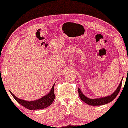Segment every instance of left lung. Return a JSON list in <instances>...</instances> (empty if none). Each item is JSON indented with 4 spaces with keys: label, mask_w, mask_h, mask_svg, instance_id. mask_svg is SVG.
<instances>
[{
    "label": "left lung",
    "mask_w": 128,
    "mask_h": 128,
    "mask_svg": "<svg viewBox=\"0 0 128 128\" xmlns=\"http://www.w3.org/2000/svg\"><path fill=\"white\" fill-rule=\"evenodd\" d=\"M122 80H123V78H122L121 81H120V84L116 88V89L114 92V93L112 94L109 95V96L103 97V98H88L86 96L83 94L80 88H78V93L79 96H80V99H81L83 102H86V104H89L90 106H102L104 105L107 103H109L111 102L117 96L119 92H120V88H121Z\"/></svg>",
    "instance_id": "left-lung-1"
}]
</instances>
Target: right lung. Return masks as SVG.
Returning <instances> with one entry per match:
<instances>
[{
	"instance_id": "right-lung-1",
	"label": "right lung",
	"mask_w": 128,
	"mask_h": 128,
	"mask_svg": "<svg viewBox=\"0 0 128 128\" xmlns=\"http://www.w3.org/2000/svg\"><path fill=\"white\" fill-rule=\"evenodd\" d=\"M54 84H54L51 90H50V91L48 94H46L45 96H43L40 98L34 101H26L25 100L20 99V98H18L15 95L12 94V92L10 91V92L12 94V97L15 98V100L19 104H20L21 105L26 107V108L30 110H32L44 109L48 107H49L52 104V102H53L54 100L55 96L54 92Z\"/></svg>"
}]
</instances>
